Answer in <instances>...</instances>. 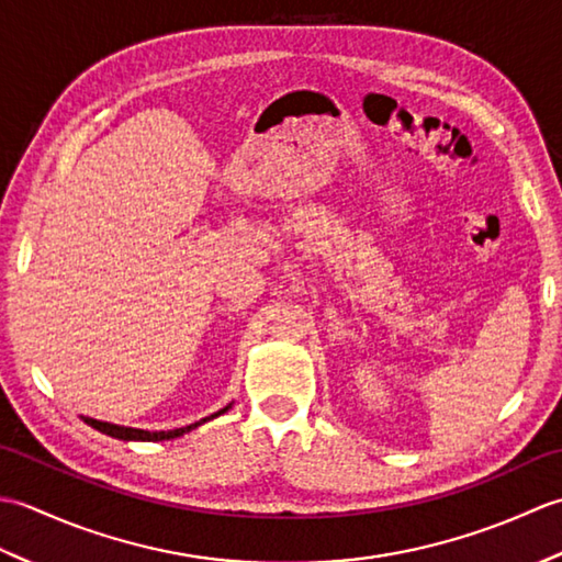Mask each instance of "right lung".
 <instances>
[{
  "instance_id": "1",
  "label": "right lung",
  "mask_w": 562,
  "mask_h": 562,
  "mask_svg": "<svg viewBox=\"0 0 562 562\" xmlns=\"http://www.w3.org/2000/svg\"><path fill=\"white\" fill-rule=\"evenodd\" d=\"M229 408H232V403L224 405V408L217 411V413L202 417V420H198V423H193V425L176 427V429H159V432H149V429H139V427H125V425L105 423V420H97V417H89V415H79V417H81V420L87 423V425H91L93 429H99V432L109 435V437H113V439H123V441H164V439L183 437V435L190 432V429H195V427H200V425H205V423L214 420V417L224 415Z\"/></svg>"
}]
</instances>
